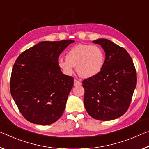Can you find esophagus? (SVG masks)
I'll return each mask as SVG.
<instances>
[{
    "label": "esophagus",
    "instance_id": "obj_1",
    "mask_svg": "<svg viewBox=\"0 0 149 149\" xmlns=\"http://www.w3.org/2000/svg\"><path fill=\"white\" fill-rule=\"evenodd\" d=\"M81 83L77 79H74V86H81Z\"/></svg>",
    "mask_w": 149,
    "mask_h": 149
}]
</instances>
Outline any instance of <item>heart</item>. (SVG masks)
<instances>
[{
  "label": "heart",
  "instance_id": "heart-1",
  "mask_svg": "<svg viewBox=\"0 0 149 149\" xmlns=\"http://www.w3.org/2000/svg\"><path fill=\"white\" fill-rule=\"evenodd\" d=\"M105 59L104 52L99 46L78 44L70 49L66 59L59 58L58 64L65 74H72L74 67H76V72L80 77L88 78L100 72Z\"/></svg>",
  "mask_w": 149,
  "mask_h": 149
}]
</instances>
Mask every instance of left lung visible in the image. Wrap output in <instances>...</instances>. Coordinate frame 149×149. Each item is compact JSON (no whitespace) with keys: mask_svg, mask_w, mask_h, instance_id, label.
Wrapping results in <instances>:
<instances>
[{"mask_svg":"<svg viewBox=\"0 0 149 149\" xmlns=\"http://www.w3.org/2000/svg\"><path fill=\"white\" fill-rule=\"evenodd\" d=\"M93 43L104 49L105 60L97 74L82 81L85 108L93 119L111 121L128 109L136 85V70L125 49L104 38Z\"/></svg>","mask_w":149,"mask_h":149,"instance_id":"obj_1","label":"left lung"}]
</instances>
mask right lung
Instances as JSON below:
<instances>
[{"label": "right lung", "mask_w": 149, "mask_h": 149, "mask_svg": "<svg viewBox=\"0 0 149 149\" xmlns=\"http://www.w3.org/2000/svg\"><path fill=\"white\" fill-rule=\"evenodd\" d=\"M74 42H41L16 59L12 70L10 93L27 121L48 125L62 115L74 77L61 72L58 61L60 54Z\"/></svg>", "instance_id": "1"}]
</instances>
